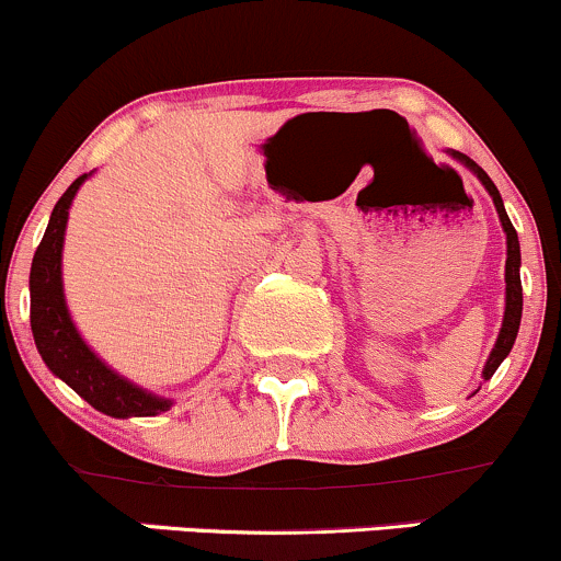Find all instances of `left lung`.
<instances>
[{"label":"left lung","instance_id":"obj_1","mask_svg":"<svg viewBox=\"0 0 561 561\" xmlns=\"http://www.w3.org/2000/svg\"><path fill=\"white\" fill-rule=\"evenodd\" d=\"M455 159H460V162L469 168L473 175L482 181V186L490 191L492 202H495V210H497V218H501L503 224V231H506V244H508V257H506V313H503V328H501V335H497L495 341V348H492L488 365H484V380L492 378V373L501 367V362L506 359L511 346H514L516 341V332H519V322H522V279H519V263H522V255H519V237H516V229L511 226L508 215H506V207H503V199L501 194H497L495 183L490 181V175L479 168L473 159L466 157V153L460 151H453Z\"/></svg>","mask_w":561,"mask_h":561}]
</instances>
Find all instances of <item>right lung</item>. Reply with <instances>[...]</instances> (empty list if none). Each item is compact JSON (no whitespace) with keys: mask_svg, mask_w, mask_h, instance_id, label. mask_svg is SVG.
Wrapping results in <instances>:
<instances>
[{"mask_svg":"<svg viewBox=\"0 0 561 561\" xmlns=\"http://www.w3.org/2000/svg\"><path fill=\"white\" fill-rule=\"evenodd\" d=\"M84 178L88 175H79L60 196L58 205L53 207L50 224H47L45 237H42L34 261H31L28 285L34 343L45 365L95 410L106 412L111 417L159 415L170 408V399L153 397V393L138 389L130 380L119 378L111 367L103 365L88 348V343L79 337L69 309H66L64 282H60V250H64L69 205Z\"/></svg>","mask_w":561,"mask_h":561,"instance_id":"obj_1","label":"right lung"}]
</instances>
